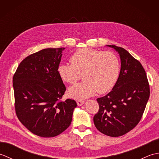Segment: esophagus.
Returning a JSON list of instances; mask_svg holds the SVG:
<instances>
[{
    "instance_id": "esophagus-1",
    "label": "esophagus",
    "mask_w": 159,
    "mask_h": 159,
    "mask_svg": "<svg viewBox=\"0 0 159 159\" xmlns=\"http://www.w3.org/2000/svg\"><path fill=\"white\" fill-rule=\"evenodd\" d=\"M76 103L78 104V106H81L84 103H85V101L81 100H78L76 101Z\"/></svg>"
}]
</instances>
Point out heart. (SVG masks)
<instances>
[{"instance_id":"1","label":"heart","mask_w":159,"mask_h":159,"mask_svg":"<svg viewBox=\"0 0 159 159\" xmlns=\"http://www.w3.org/2000/svg\"><path fill=\"white\" fill-rule=\"evenodd\" d=\"M70 61L71 63L59 64L57 73L68 84L75 83L82 73L83 81L68 90L69 95L74 99H85L97 92H108L116 85L120 75V61L110 51L81 48L70 57Z\"/></svg>"}]
</instances>
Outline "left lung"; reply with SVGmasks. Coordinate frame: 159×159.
<instances>
[{
	"instance_id": "8db88e82",
	"label": "left lung",
	"mask_w": 159,
	"mask_h": 159,
	"mask_svg": "<svg viewBox=\"0 0 159 159\" xmlns=\"http://www.w3.org/2000/svg\"><path fill=\"white\" fill-rule=\"evenodd\" d=\"M107 46L119 53L121 70L111 92L97 99L99 111L93 122L100 133L116 137L128 133L139 122L150 97V85L139 61L123 48Z\"/></svg>"
}]
</instances>
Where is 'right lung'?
Here are the masks:
<instances>
[{
    "label": "right lung",
    "instance_id": "1",
    "mask_svg": "<svg viewBox=\"0 0 159 159\" xmlns=\"http://www.w3.org/2000/svg\"><path fill=\"white\" fill-rule=\"evenodd\" d=\"M65 48H46L26 57L13 77L16 116L32 133L59 135L72 122L75 100L61 99L66 88L57 73Z\"/></svg>",
    "mask_w": 159,
    "mask_h": 159
}]
</instances>
